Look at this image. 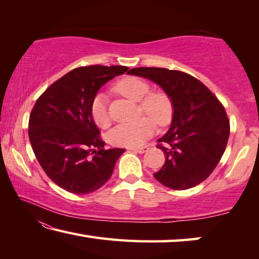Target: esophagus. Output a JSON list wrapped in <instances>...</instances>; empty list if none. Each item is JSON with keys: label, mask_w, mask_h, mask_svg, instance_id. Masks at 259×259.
Wrapping results in <instances>:
<instances>
[{"label": "esophagus", "mask_w": 259, "mask_h": 259, "mask_svg": "<svg viewBox=\"0 0 259 259\" xmlns=\"http://www.w3.org/2000/svg\"><path fill=\"white\" fill-rule=\"evenodd\" d=\"M130 150L134 151V152L140 153V154H143V153H145L148 150V147H146V146H144V147H134V148H130Z\"/></svg>", "instance_id": "1"}]
</instances>
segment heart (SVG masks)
Returning <instances> with one entry per match:
<instances>
[{"label":"heart","instance_id":"obj_1","mask_svg":"<svg viewBox=\"0 0 259 259\" xmlns=\"http://www.w3.org/2000/svg\"><path fill=\"white\" fill-rule=\"evenodd\" d=\"M115 90L135 102H139L140 112L150 117L143 116L131 123L116 125L108 134V140L113 145L123 147L143 145L154 134L155 123L164 126L171 121V100L163 93H150V84L142 78L135 76L122 78L116 83ZM90 114L95 123L102 128L109 124L108 98L104 93H98L91 100Z\"/></svg>","mask_w":259,"mask_h":259}]
</instances>
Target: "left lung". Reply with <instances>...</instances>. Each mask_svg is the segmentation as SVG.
<instances>
[{
    "instance_id": "obj_1",
    "label": "left lung",
    "mask_w": 259,
    "mask_h": 259,
    "mask_svg": "<svg viewBox=\"0 0 259 259\" xmlns=\"http://www.w3.org/2000/svg\"><path fill=\"white\" fill-rule=\"evenodd\" d=\"M156 83L171 100V125L157 142L165 162L154 174L172 190H187L205 181L224 154L230 136L225 108L198 78L181 71L137 67L128 72Z\"/></svg>"
}]
</instances>
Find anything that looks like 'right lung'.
I'll return each mask as SVG.
<instances>
[{
	"instance_id": "1",
	"label": "right lung",
	"mask_w": 259,
	"mask_h": 259,
	"mask_svg": "<svg viewBox=\"0 0 259 259\" xmlns=\"http://www.w3.org/2000/svg\"><path fill=\"white\" fill-rule=\"evenodd\" d=\"M126 66L78 67L48 88L29 116V142L47 176L74 194H88L111 178L124 148L105 150L91 117L98 90Z\"/></svg>"
}]
</instances>
